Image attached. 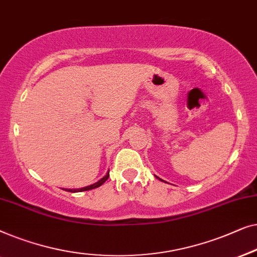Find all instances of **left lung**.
<instances>
[{
	"label": "left lung",
	"instance_id": "obj_1",
	"mask_svg": "<svg viewBox=\"0 0 257 257\" xmlns=\"http://www.w3.org/2000/svg\"><path fill=\"white\" fill-rule=\"evenodd\" d=\"M157 177V176H156ZM157 178H158V177H157ZM158 179H160V180H162V182H164V180L163 179H161V178H158Z\"/></svg>",
	"mask_w": 257,
	"mask_h": 257
}]
</instances>
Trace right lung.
I'll list each match as a JSON object with an SVG mask.
<instances>
[{"mask_svg":"<svg viewBox=\"0 0 257 257\" xmlns=\"http://www.w3.org/2000/svg\"><path fill=\"white\" fill-rule=\"evenodd\" d=\"M108 177H109V172L106 173V176L103 177V178H101L99 182L92 184V185L89 186H86V187H82V189H66L65 191H67V192H81V191H88V190H93V189H96V187H99L102 185V184L106 182L108 179Z\"/></svg>","mask_w":257,"mask_h":257,"instance_id":"add662e5","label":"right lung"}]
</instances>
